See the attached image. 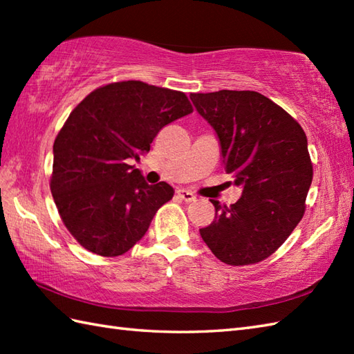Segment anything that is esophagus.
<instances>
[{
	"label": "esophagus",
	"mask_w": 354,
	"mask_h": 354,
	"mask_svg": "<svg viewBox=\"0 0 354 354\" xmlns=\"http://www.w3.org/2000/svg\"><path fill=\"white\" fill-rule=\"evenodd\" d=\"M178 196L181 198L183 201H185V202H192V201H194L196 199V196H194V194L192 193V192H189V190H178Z\"/></svg>",
	"instance_id": "1"
}]
</instances>
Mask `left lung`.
I'll return each mask as SVG.
<instances>
[{"mask_svg": "<svg viewBox=\"0 0 354 354\" xmlns=\"http://www.w3.org/2000/svg\"><path fill=\"white\" fill-rule=\"evenodd\" d=\"M213 127L225 171L242 196L230 207L209 199L214 221L201 237L221 261L243 266L268 259L304 214L313 169L307 138L288 112L255 91L190 94Z\"/></svg>", "mask_w": 354, "mask_h": 354, "instance_id": "8db88e82", "label": "left lung"}]
</instances>
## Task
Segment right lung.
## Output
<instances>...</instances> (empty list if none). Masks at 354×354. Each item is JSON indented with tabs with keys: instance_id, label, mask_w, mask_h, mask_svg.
I'll list each match as a JSON object with an SVG mask.
<instances>
[{
	"instance_id": "add662e5",
	"label": "right lung",
	"mask_w": 354,
	"mask_h": 354,
	"mask_svg": "<svg viewBox=\"0 0 354 354\" xmlns=\"http://www.w3.org/2000/svg\"><path fill=\"white\" fill-rule=\"evenodd\" d=\"M190 112L184 93L138 80L97 88L74 108L53 146L50 189L85 250L117 257L146 234L175 190L164 181L149 185L132 161L165 124Z\"/></svg>"
}]
</instances>
